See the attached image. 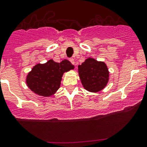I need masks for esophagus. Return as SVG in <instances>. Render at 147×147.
I'll return each mask as SVG.
<instances>
[{
  "label": "esophagus",
  "mask_w": 147,
  "mask_h": 147,
  "mask_svg": "<svg viewBox=\"0 0 147 147\" xmlns=\"http://www.w3.org/2000/svg\"><path fill=\"white\" fill-rule=\"evenodd\" d=\"M69 61H70L73 64H75V60H74V58H70V59H69Z\"/></svg>",
  "instance_id": "esophagus-1"
}]
</instances>
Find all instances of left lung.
Segmentation results:
<instances>
[{
	"instance_id": "8db88e82",
	"label": "left lung",
	"mask_w": 147,
	"mask_h": 147,
	"mask_svg": "<svg viewBox=\"0 0 147 147\" xmlns=\"http://www.w3.org/2000/svg\"><path fill=\"white\" fill-rule=\"evenodd\" d=\"M78 73L83 87L90 92H98L108 83L109 74L107 65L92 58H88L78 66Z\"/></svg>"
}]
</instances>
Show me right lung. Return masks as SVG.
<instances>
[{
	"label": "right lung",
	"mask_w": 147,
	"mask_h": 147,
	"mask_svg": "<svg viewBox=\"0 0 147 147\" xmlns=\"http://www.w3.org/2000/svg\"><path fill=\"white\" fill-rule=\"evenodd\" d=\"M74 68L67 59L60 63L50 59L45 64H38L33 68L27 76L26 84L36 94L49 97L59 88L63 74Z\"/></svg>",
	"instance_id": "1"
}]
</instances>
